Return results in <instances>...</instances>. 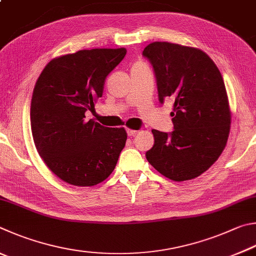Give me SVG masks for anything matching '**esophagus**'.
I'll return each instance as SVG.
<instances>
[{
    "mask_svg": "<svg viewBox=\"0 0 256 256\" xmlns=\"http://www.w3.org/2000/svg\"><path fill=\"white\" fill-rule=\"evenodd\" d=\"M127 134H128V136L129 137H134V136H136L137 134H138V132L137 130H135V129H127Z\"/></svg>",
    "mask_w": 256,
    "mask_h": 256,
    "instance_id": "34e87169",
    "label": "esophagus"
}]
</instances>
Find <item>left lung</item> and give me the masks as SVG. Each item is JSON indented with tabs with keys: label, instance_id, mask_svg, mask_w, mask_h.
I'll list each match as a JSON object with an SVG mask.
<instances>
[{
	"label": "left lung",
	"instance_id": "8db88e82",
	"mask_svg": "<svg viewBox=\"0 0 256 256\" xmlns=\"http://www.w3.org/2000/svg\"><path fill=\"white\" fill-rule=\"evenodd\" d=\"M142 55L153 65L160 101L174 98V130L153 129L154 146L146 158L170 180H192L216 162L230 136L232 112L222 76L199 48L155 42Z\"/></svg>",
	"mask_w": 256,
	"mask_h": 256
}]
</instances>
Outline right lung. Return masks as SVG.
<instances>
[{"mask_svg":"<svg viewBox=\"0 0 256 256\" xmlns=\"http://www.w3.org/2000/svg\"><path fill=\"white\" fill-rule=\"evenodd\" d=\"M126 54V48H96L58 56L36 82L30 106L36 148L47 168L68 184L93 186L104 181L126 145L124 127L85 119L102 96L106 76Z\"/></svg>","mask_w":256,"mask_h":256,"instance_id":"obj_1","label":"right lung"}]
</instances>
